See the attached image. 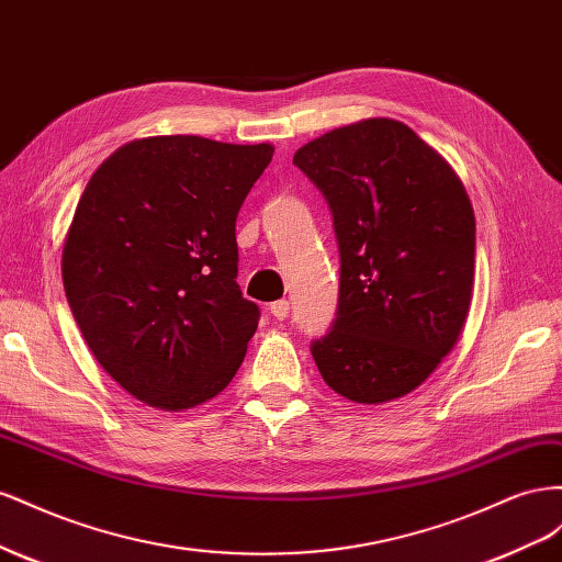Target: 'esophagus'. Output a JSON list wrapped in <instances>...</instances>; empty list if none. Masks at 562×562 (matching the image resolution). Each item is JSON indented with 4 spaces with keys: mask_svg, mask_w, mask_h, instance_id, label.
I'll return each mask as SVG.
<instances>
[{
    "mask_svg": "<svg viewBox=\"0 0 562 562\" xmlns=\"http://www.w3.org/2000/svg\"><path fill=\"white\" fill-rule=\"evenodd\" d=\"M270 315L276 319H286V315H290V301H276L270 303Z\"/></svg>",
    "mask_w": 562,
    "mask_h": 562,
    "instance_id": "34e87169",
    "label": "esophagus"
}]
</instances>
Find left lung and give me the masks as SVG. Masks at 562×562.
<instances>
[{
    "instance_id": "1",
    "label": "left lung",
    "mask_w": 562,
    "mask_h": 562,
    "mask_svg": "<svg viewBox=\"0 0 562 562\" xmlns=\"http://www.w3.org/2000/svg\"><path fill=\"white\" fill-rule=\"evenodd\" d=\"M329 204L339 306L311 344L327 386L362 405L428 379L467 323L475 216L452 167L407 124L364 120L294 155Z\"/></svg>"
}]
</instances>
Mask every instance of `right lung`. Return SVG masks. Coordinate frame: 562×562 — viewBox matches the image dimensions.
<instances>
[{"mask_svg": "<svg viewBox=\"0 0 562 562\" xmlns=\"http://www.w3.org/2000/svg\"><path fill=\"white\" fill-rule=\"evenodd\" d=\"M272 146L126 143L95 169L63 247V286L93 358L159 409L228 386L261 311L237 284L235 221Z\"/></svg>", "mask_w": 562, "mask_h": 562, "instance_id": "1", "label": "right lung"}]
</instances>
